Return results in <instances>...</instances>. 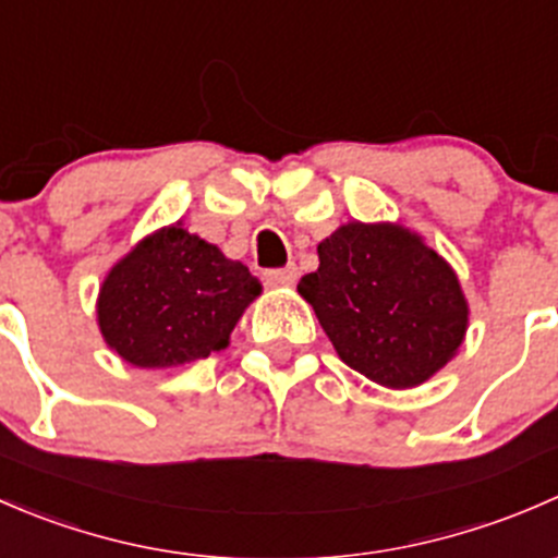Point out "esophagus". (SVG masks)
<instances>
[{
	"mask_svg": "<svg viewBox=\"0 0 558 558\" xmlns=\"http://www.w3.org/2000/svg\"><path fill=\"white\" fill-rule=\"evenodd\" d=\"M264 280H267L269 286H275V289H289V286L296 283V267L289 264V267L267 269V272H264Z\"/></svg>",
	"mask_w": 558,
	"mask_h": 558,
	"instance_id": "34e87169",
	"label": "esophagus"
}]
</instances>
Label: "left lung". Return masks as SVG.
I'll return each mask as SVG.
<instances>
[{"label": "left lung", "mask_w": 558, "mask_h": 558, "mask_svg": "<svg viewBox=\"0 0 558 558\" xmlns=\"http://www.w3.org/2000/svg\"><path fill=\"white\" fill-rule=\"evenodd\" d=\"M296 291L337 356L386 388H413L446 367L466 335L451 264L399 223L353 221L318 245Z\"/></svg>", "instance_id": "obj_1"}]
</instances>
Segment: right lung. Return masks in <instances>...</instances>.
Here are the masks:
<instances>
[{
	"instance_id": "right-lung-1",
	"label": "right lung",
	"mask_w": 558,
	"mask_h": 558,
	"mask_svg": "<svg viewBox=\"0 0 558 558\" xmlns=\"http://www.w3.org/2000/svg\"><path fill=\"white\" fill-rule=\"evenodd\" d=\"M262 294L243 262L180 223L140 240L99 289L107 345L143 369H170L229 345L240 315Z\"/></svg>"
}]
</instances>
